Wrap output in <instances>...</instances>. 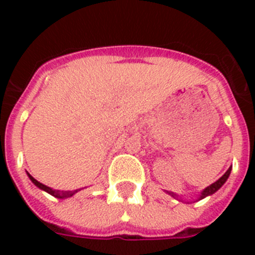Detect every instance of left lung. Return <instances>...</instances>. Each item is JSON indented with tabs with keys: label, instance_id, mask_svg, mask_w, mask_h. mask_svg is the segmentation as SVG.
Here are the masks:
<instances>
[{
	"label": "left lung",
	"instance_id": "8db88e82",
	"mask_svg": "<svg viewBox=\"0 0 255 255\" xmlns=\"http://www.w3.org/2000/svg\"><path fill=\"white\" fill-rule=\"evenodd\" d=\"M230 172H231V167L229 168V170L226 171V173H225L224 176L221 177V179H218L217 181L216 182H213V184H212V185H209L208 188H206L203 190V193H202V195H200V198L199 199H203V198H206L207 195H211V194H213V193H216V191L218 190V189L221 188V186L224 185L225 182H226V180L229 179V176H230ZM170 194H172V193H170Z\"/></svg>",
	"mask_w": 255,
	"mask_h": 255
}]
</instances>
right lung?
Wrapping results in <instances>:
<instances>
[{
    "instance_id": "1",
    "label": "right lung",
    "mask_w": 255,
    "mask_h": 255,
    "mask_svg": "<svg viewBox=\"0 0 255 255\" xmlns=\"http://www.w3.org/2000/svg\"><path fill=\"white\" fill-rule=\"evenodd\" d=\"M28 176H29V179L31 180V181L34 182V185H37L39 189H42V190L47 191V193H49V194H51V195H55V197H57V198L71 197V195H74L76 193V191H78V190H75V191H62V193H61L60 190H53V189H51V188H48V186L43 185L42 182L37 181V180H35L34 177L31 176V175H29V173H28Z\"/></svg>"
}]
</instances>
